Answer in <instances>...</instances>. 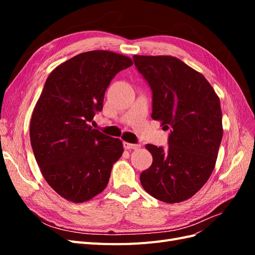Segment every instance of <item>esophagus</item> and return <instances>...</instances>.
<instances>
[{"label":"esophagus","mask_w":255,"mask_h":255,"mask_svg":"<svg viewBox=\"0 0 255 255\" xmlns=\"http://www.w3.org/2000/svg\"><path fill=\"white\" fill-rule=\"evenodd\" d=\"M123 146H125L126 150H135V149H138L140 146V144H134V143H129V142H127L125 141L123 142Z\"/></svg>","instance_id":"34e87169"}]
</instances>
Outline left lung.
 Segmentation results:
<instances>
[{
	"label": "left lung",
	"instance_id": "obj_1",
	"mask_svg": "<svg viewBox=\"0 0 255 255\" xmlns=\"http://www.w3.org/2000/svg\"><path fill=\"white\" fill-rule=\"evenodd\" d=\"M133 58L153 92L151 117L172 128L167 150L145 145L153 161L140 183L159 201H185L204 186L217 160L223 134L219 97L203 74L179 58Z\"/></svg>",
	"mask_w": 255,
	"mask_h": 255
}]
</instances>
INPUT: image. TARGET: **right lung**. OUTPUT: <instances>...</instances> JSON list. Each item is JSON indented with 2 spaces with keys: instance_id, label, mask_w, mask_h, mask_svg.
<instances>
[{
  "instance_id": "1",
  "label": "right lung",
  "mask_w": 255,
  "mask_h": 255,
  "mask_svg": "<svg viewBox=\"0 0 255 255\" xmlns=\"http://www.w3.org/2000/svg\"><path fill=\"white\" fill-rule=\"evenodd\" d=\"M132 65L122 54L89 51L57 66L45 81L30 119V143L44 180L68 201L83 203L102 192L122 155L119 138L89 122L102 111L115 75Z\"/></svg>"
}]
</instances>
